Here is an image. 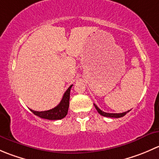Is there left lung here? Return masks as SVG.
Wrapping results in <instances>:
<instances>
[{
  "label": "left lung",
  "mask_w": 159,
  "mask_h": 159,
  "mask_svg": "<svg viewBox=\"0 0 159 159\" xmlns=\"http://www.w3.org/2000/svg\"><path fill=\"white\" fill-rule=\"evenodd\" d=\"M94 107H95L96 110L98 111V112L101 115H102V116H105V117H108V118H121V117H123L124 115H125L128 112L131 111V110H129V111H128L123 112V113H107V112L102 111L101 110L100 108L97 106V105H94Z\"/></svg>",
  "instance_id": "left-lung-1"
}]
</instances>
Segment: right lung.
<instances>
[{
  "mask_svg": "<svg viewBox=\"0 0 159 159\" xmlns=\"http://www.w3.org/2000/svg\"><path fill=\"white\" fill-rule=\"evenodd\" d=\"M72 85L70 86L67 91H65L64 94L63 98H62L61 101L58 105L55 107V108H52L48 111H37L31 110L32 112L34 114L37 116L40 117L41 118H44V119L48 120H60L65 118L68 114V108H69V99H70V91L71 89Z\"/></svg>",
  "mask_w": 159,
  "mask_h": 159,
  "instance_id": "1",
  "label": "right lung"
}]
</instances>
